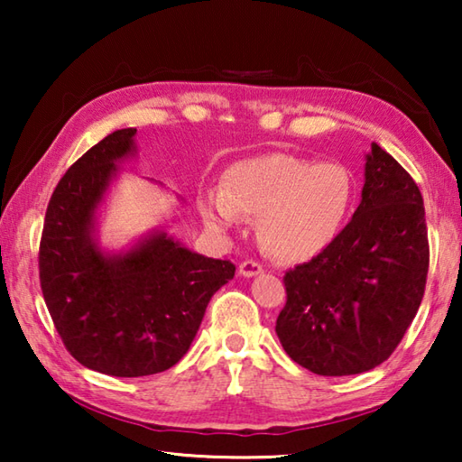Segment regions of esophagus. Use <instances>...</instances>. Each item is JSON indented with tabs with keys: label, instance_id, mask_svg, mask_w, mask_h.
<instances>
[{
	"label": "esophagus",
	"instance_id": "1",
	"mask_svg": "<svg viewBox=\"0 0 462 462\" xmlns=\"http://www.w3.org/2000/svg\"><path fill=\"white\" fill-rule=\"evenodd\" d=\"M238 273L242 277H256V275H261L263 273V264L261 263H256V261H245V263H240V267H238Z\"/></svg>",
	"mask_w": 462,
	"mask_h": 462
}]
</instances>
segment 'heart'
<instances>
[{"mask_svg":"<svg viewBox=\"0 0 462 462\" xmlns=\"http://www.w3.org/2000/svg\"><path fill=\"white\" fill-rule=\"evenodd\" d=\"M353 195V177L342 165L261 154L234 162L222 191H208L199 199V212L217 232L236 228L242 216L259 217L261 246L279 261L297 263L332 245Z\"/></svg>","mask_w":462,"mask_h":462,"instance_id":"1","label":"heart"}]
</instances>
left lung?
Listing matches in <instances>:
<instances>
[{
	"label": "left lung",
	"instance_id": "1",
	"mask_svg": "<svg viewBox=\"0 0 462 462\" xmlns=\"http://www.w3.org/2000/svg\"><path fill=\"white\" fill-rule=\"evenodd\" d=\"M428 263L418 185L373 143L353 220L324 253L285 273L287 303L275 326L285 353L324 377L374 369L416 318Z\"/></svg>",
	"mask_w": 462,
	"mask_h": 462
}]
</instances>
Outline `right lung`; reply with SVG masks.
<instances>
[{
    "mask_svg": "<svg viewBox=\"0 0 462 462\" xmlns=\"http://www.w3.org/2000/svg\"><path fill=\"white\" fill-rule=\"evenodd\" d=\"M136 128L107 134L67 171L46 208L38 253L49 314L69 353L91 371L144 377L189 350L212 295L234 277L230 261L208 259L154 230L106 253L97 209L136 154Z\"/></svg>",
    "mask_w": 462,
    "mask_h": 462,
    "instance_id": "add662e5",
    "label": "right lung"
}]
</instances>
